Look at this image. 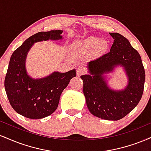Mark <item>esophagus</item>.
Segmentation results:
<instances>
[{"label": "esophagus", "mask_w": 151, "mask_h": 151, "mask_svg": "<svg viewBox=\"0 0 151 151\" xmlns=\"http://www.w3.org/2000/svg\"><path fill=\"white\" fill-rule=\"evenodd\" d=\"M86 70H85V68L84 66H79L77 70H76V73H77V76H81L83 74H84Z\"/></svg>", "instance_id": "esophagus-1"}]
</instances>
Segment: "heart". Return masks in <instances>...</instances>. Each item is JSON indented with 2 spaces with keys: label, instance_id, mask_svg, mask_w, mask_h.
I'll use <instances>...</instances> for the list:
<instances>
[{
  "label": "heart",
  "instance_id": "1",
  "mask_svg": "<svg viewBox=\"0 0 151 151\" xmlns=\"http://www.w3.org/2000/svg\"><path fill=\"white\" fill-rule=\"evenodd\" d=\"M97 45L99 49H103L106 46V42L104 40L100 41L99 39L96 37H90L84 40L76 42V46L83 50L92 49V48L95 47Z\"/></svg>",
  "mask_w": 151,
  "mask_h": 151
}]
</instances>
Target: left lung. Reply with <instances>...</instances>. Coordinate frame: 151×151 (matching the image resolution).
I'll list each match as a JSON object with an SVG mask.
<instances>
[{"mask_svg":"<svg viewBox=\"0 0 151 151\" xmlns=\"http://www.w3.org/2000/svg\"><path fill=\"white\" fill-rule=\"evenodd\" d=\"M114 39L109 52L89 62L91 75L81 76L83 93L89 111L98 118L118 120L131 112L140 101L144 92L145 70L141 56L125 37L110 33ZM125 68L129 83L123 91L111 90L103 75L116 65Z\"/></svg>","mask_w":151,"mask_h":151,"instance_id":"8db88e82","label":"left lung"}]
</instances>
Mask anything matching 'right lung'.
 <instances>
[{"label":"right lung","mask_w":151,"mask_h":151,"mask_svg":"<svg viewBox=\"0 0 151 151\" xmlns=\"http://www.w3.org/2000/svg\"><path fill=\"white\" fill-rule=\"evenodd\" d=\"M63 31H41L27 38L10 57L5 78V88L11 106L19 114L30 119H41L51 115L58 107L61 94L76 70L54 72L47 77L33 79L27 74L25 60L34 42L62 39Z\"/></svg>","instance_id":"1"}]
</instances>
